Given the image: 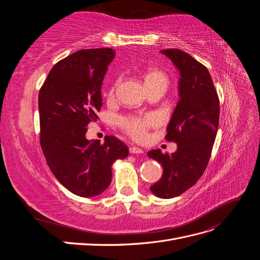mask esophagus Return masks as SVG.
I'll return each mask as SVG.
<instances>
[{"label":"esophagus","instance_id":"esophagus-1","mask_svg":"<svg viewBox=\"0 0 260 260\" xmlns=\"http://www.w3.org/2000/svg\"><path fill=\"white\" fill-rule=\"evenodd\" d=\"M129 151H130V153H131V154H143V153H144L142 148L137 147V146H132V147H130Z\"/></svg>","mask_w":260,"mask_h":260}]
</instances>
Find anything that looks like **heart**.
Listing matches in <instances>:
<instances>
[{
    "label": "heart",
    "instance_id": "b5f03b06",
    "mask_svg": "<svg viewBox=\"0 0 260 260\" xmlns=\"http://www.w3.org/2000/svg\"><path fill=\"white\" fill-rule=\"evenodd\" d=\"M158 79L166 80V77L164 76L162 73L158 72V70L156 69L149 70L145 76V83L149 81L158 80ZM111 92H113V89ZM157 123H158V118H157L156 115H153V114L146 115L143 117L123 118V119H121L120 121L122 129L135 140L144 139L147 130Z\"/></svg>",
    "mask_w": 260,
    "mask_h": 260
}]
</instances>
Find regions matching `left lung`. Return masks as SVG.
I'll return each mask as SVG.
<instances>
[{
	"mask_svg": "<svg viewBox=\"0 0 260 260\" xmlns=\"http://www.w3.org/2000/svg\"><path fill=\"white\" fill-rule=\"evenodd\" d=\"M178 69L179 102L167 125V141L177 151L147 153L162 166V177L151 187L159 199H172L192 187L205 171L219 123V99L207 68L191 55L178 50L160 51Z\"/></svg>",
	"mask_w": 260,
	"mask_h": 260,
	"instance_id": "left-lung-1",
	"label": "left lung"
}]
</instances>
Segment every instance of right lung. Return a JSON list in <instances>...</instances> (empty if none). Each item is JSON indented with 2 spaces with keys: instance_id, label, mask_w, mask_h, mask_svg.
<instances>
[{
  "instance_id": "1",
  "label": "right lung",
  "mask_w": 260,
  "mask_h": 260,
  "mask_svg": "<svg viewBox=\"0 0 260 260\" xmlns=\"http://www.w3.org/2000/svg\"><path fill=\"white\" fill-rule=\"evenodd\" d=\"M115 57L112 49L81 50L58 61L39 93L40 143L46 162L68 191L93 198L112 182V167L129 155L123 142L106 136L104 143L85 138L96 121L102 84Z\"/></svg>"
}]
</instances>
